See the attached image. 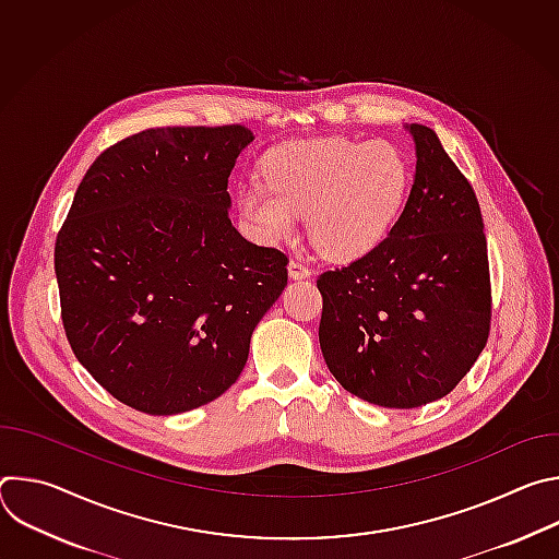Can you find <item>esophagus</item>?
I'll return each instance as SVG.
<instances>
[{
  "instance_id": "obj_1",
  "label": "esophagus",
  "mask_w": 559,
  "mask_h": 559,
  "mask_svg": "<svg viewBox=\"0 0 559 559\" xmlns=\"http://www.w3.org/2000/svg\"><path fill=\"white\" fill-rule=\"evenodd\" d=\"M287 270H289V276H292V278H307V276H311V270H309L300 259H292L289 265H287Z\"/></svg>"
}]
</instances>
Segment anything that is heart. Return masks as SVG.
Wrapping results in <instances>:
<instances>
[{"label": "heart", "mask_w": 559, "mask_h": 559, "mask_svg": "<svg viewBox=\"0 0 559 559\" xmlns=\"http://www.w3.org/2000/svg\"><path fill=\"white\" fill-rule=\"evenodd\" d=\"M265 186H243L238 210L267 243H281L307 216L311 241L332 259L371 252L401 216L412 186L405 152L389 141L325 136L267 154Z\"/></svg>", "instance_id": "heart-1"}]
</instances>
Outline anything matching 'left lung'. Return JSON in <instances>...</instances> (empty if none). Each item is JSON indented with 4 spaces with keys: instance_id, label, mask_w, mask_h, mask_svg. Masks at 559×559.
Here are the masks:
<instances>
[{
    "instance_id": "obj_1",
    "label": "left lung",
    "mask_w": 559,
    "mask_h": 559,
    "mask_svg": "<svg viewBox=\"0 0 559 559\" xmlns=\"http://www.w3.org/2000/svg\"><path fill=\"white\" fill-rule=\"evenodd\" d=\"M416 177L384 241L318 276V341L334 378L362 401L414 409L444 397L483 354L491 278L480 203L438 134L407 126Z\"/></svg>"
}]
</instances>
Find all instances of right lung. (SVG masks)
Returning a JSON list of instances; mask_svg holds the SVG:
<instances>
[{
    "label": "right lung",
    "instance_id": "1",
    "mask_svg": "<svg viewBox=\"0 0 559 559\" xmlns=\"http://www.w3.org/2000/svg\"><path fill=\"white\" fill-rule=\"evenodd\" d=\"M246 126L150 128L104 150L57 234L66 338L119 403L173 416L241 376L287 257L229 221Z\"/></svg>",
    "mask_w": 559,
    "mask_h": 559
}]
</instances>
